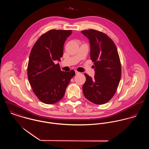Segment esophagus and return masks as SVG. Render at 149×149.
Masks as SVG:
<instances>
[{
    "label": "esophagus",
    "mask_w": 149,
    "mask_h": 149,
    "mask_svg": "<svg viewBox=\"0 0 149 149\" xmlns=\"http://www.w3.org/2000/svg\"><path fill=\"white\" fill-rule=\"evenodd\" d=\"M75 73H76V74H80V72H78V71H77V70H75Z\"/></svg>",
    "instance_id": "1"
}]
</instances>
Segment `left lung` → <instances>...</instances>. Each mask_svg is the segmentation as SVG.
<instances>
[{
	"label": "left lung",
	"mask_w": 149,
	"mask_h": 149,
	"mask_svg": "<svg viewBox=\"0 0 149 149\" xmlns=\"http://www.w3.org/2000/svg\"><path fill=\"white\" fill-rule=\"evenodd\" d=\"M89 41L90 57L94 63L95 76L85 73L84 95L96 104L106 103L115 95L121 78V64L117 48L106 34L95 30L81 31Z\"/></svg>",
	"instance_id": "obj_1"
}]
</instances>
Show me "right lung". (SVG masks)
Wrapping results in <instances>:
<instances>
[{"mask_svg":"<svg viewBox=\"0 0 149 149\" xmlns=\"http://www.w3.org/2000/svg\"><path fill=\"white\" fill-rule=\"evenodd\" d=\"M72 30H51L34 45L27 66L29 81L37 97L43 103L54 104L64 97L66 88L75 72H63L60 65L64 43Z\"/></svg>","mask_w":149,"mask_h":149,"instance_id":"1","label":"right lung"}]
</instances>
